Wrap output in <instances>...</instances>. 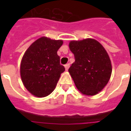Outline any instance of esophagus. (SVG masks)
<instances>
[{
	"label": "esophagus",
	"instance_id": "esophagus-1",
	"mask_svg": "<svg viewBox=\"0 0 131 131\" xmlns=\"http://www.w3.org/2000/svg\"><path fill=\"white\" fill-rule=\"evenodd\" d=\"M70 67V64L68 63V64H66L65 65H64V67H65V69L67 71L68 69H69V68Z\"/></svg>",
	"mask_w": 131,
	"mask_h": 131
}]
</instances>
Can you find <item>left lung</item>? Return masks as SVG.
I'll return each instance as SVG.
<instances>
[{
	"label": "left lung",
	"mask_w": 131,
	"mask_h": 131,
	"mask_svg": "<svg viewBox=\"0 0 131 131\" xmlns=\"http://www.w3.org/2000/svg\"><path fill=\"white\" fill-rule=\"evenodd\" d=\"M69 45L75 60L69 72L76 87L83 94L95 95L107 85L112 75L107 52L93 39L71 41Z\"/></svg>",
	"instance_id": "left-lung-1"
}]
</instances>
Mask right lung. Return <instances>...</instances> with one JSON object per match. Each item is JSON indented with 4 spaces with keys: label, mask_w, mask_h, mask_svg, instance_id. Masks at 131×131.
Listing matches in <instances>:
<instances>
[{
    "label": "right lung",
    "mask_w": 131,
    "mask_h": 131,
    "mask_svg": "<svg viewBox=\"0 0 131 131\" xmlns=\"http://www.w3.org/2000/svg\"><path fill=\"white\" fill-rule=\"evenodd\" d=\"M62 43V40L42 37L24 54L20 65L21 81L32 95L45 97L55 89L60 74L65 71L57 54Z\"/></svg>",
    "instance_id": "obj_1"
}]
</instances>
